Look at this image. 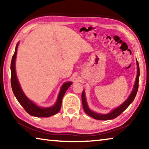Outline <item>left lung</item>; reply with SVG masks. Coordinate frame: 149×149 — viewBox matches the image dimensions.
I'll return each instance as SVG.
<instances>
[{"label":"left lung","mask_w":149,"mask_h":149,"mask_svg":"<svg viewBox=\"0 0 149 149\" xmlns=\"http://www.w3.org/2000/svg\"><path fill=\"white\" fill-rule=\"evenodd\" d=\"M136 61H137V76H136V79H135L134 86H133V89L127 99H126L122 104H120L118 107L113 109L110 112L108 113V114H100V113H97L95 112H93V111H92L90 109L89 106L87 104L86 97H85V91L84 90V91H83L82 95H81L82 104H83V107H84V110L85 111V112L87 114H88L89 116L92 117L93 118H94V119H96V120H112V119H114V118L118 117V116L122 114L123 111H124L126 108L132 104V102L133 101V100L135 99L136 95H137L138 87H139V75H140L139 65V63L137 62V60H136Z\"/></svg>","instance_id":"8db88e82"}]
</instances>
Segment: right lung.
<instances>
[{"label":"right lung","mask_w":149,"mask_h":149,"mask_svg":"<svg viewBox=\"0 0 149 149\" xmlns=\"http://www.w3.org/2000/svg\"><path fill=\"white\" fill-rule=\"evenodd\" d=\"M18 45L19 42H17L16 46V49H15L13 56H12L10 65L11 86L15 97L17 99V101L19 102V104L24 108L25 110L29 114L32 116L47 118L57 114L60 111V108H61L62 100L63 97H64L67 89L72 84V82H65L62 85L58 96L56 102H55V104L52 107H40L39 106H37L35 103L32 102L31 100H29L27 97V96L24 94L23 90H22L21 86H20L18 79H17L16 72V58Z\"/></svg>","instance_id":"add662e5"}]
</instances>
